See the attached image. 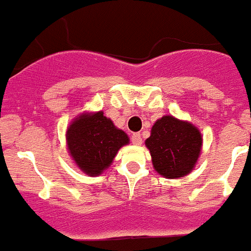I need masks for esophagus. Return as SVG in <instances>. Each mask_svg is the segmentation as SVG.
Returning <instances> with one entry per match:
<instances>
[{
  "label": "esophagus",
  "mask_w": 251,
  "mask_h": 251,
  "mask_svg": "<svg viewBox=\"0 0 251 251\" xmlns=\"http://www.w3.org/2000/svg\"><path fill=\"white\" fill-rule=\"evenodd\" d=\"M131 143L136 146L141 145V144H143V138H141V134L140 133L133 134V135H131Z\"/></svg>",
  "instance_id": "1"
}]
</instances>
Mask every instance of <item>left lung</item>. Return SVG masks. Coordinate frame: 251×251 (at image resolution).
<instances>
[{
  "mask_svg": "<svg viewBox=\"0 0 251 251\" xmlns=\"http://www.w3.org/2000/svg\"><path fill=\"white\" fill-rule=\"evenodd\" d=\"M145 146L158 175L168 179H179L197 166L202 149V135L193 123L167 115L153 123Z\"/></svg>",
  "mask_w": 251,
  "mask_h": 251,
  "instance_id": "1",
  "label": "left lung"
}]
</instances>
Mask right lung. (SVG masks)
<instances>
[{
	"mask_svg": "<svg viewBox=\"0 0 251 251\" xmlns=\"http://www.w3.org/2000/svg\"><path fill=\"white\" fill-rule=\"evenodd\" d=\"M129 136L103 116L102 111L83 112L67 126L66 145L76 167L86 176L102 175L112 165Z\"/></svg>",
	"mask_w": 251,
	"mask_h": 251,
	"instance_id": "right-lung-1",
	"label": "right lung"
}]
</instances>
